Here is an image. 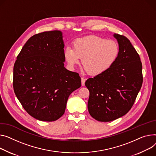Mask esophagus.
I'll list each match as a JSON object with an SVG mask.
<instances>
[{
    "instance_id": "34e87169",
    "label": "esophagus",
    "mask_w": 156,
    "mask_h": 156,
    "mask_svg": "<svg viewBox=\"0 0 156 156\" xmlns=\"http://www.w3.org/2000/svg\"><path fill=\"white\" fill-rule=\"evenodd\" d=\"M85 83V78L83 77H81V85L84 86Z\"/></svg>"
}]
</instances>
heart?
Returning <instances> with one entry per match:
<instances>
[{"instance_id":"1","label":"heart","mask_w":156,"mask_h":156,"mask_svg":"<svg viewBox=\"0 0 156 156\" xmlns=\"http://www.w3.org/2000/svg\"><path fill=\"white\" fill-rule=\"evenodd\" d=\"M120 53L116 41L97 36H88L75 39L73 47L64 51L65 58L70 68L78 65L82 58L84 69L92 75H99L108 70L115 63Z\"/></svg>"}]
</instances>
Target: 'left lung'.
<instances>
[{"mask_svg": "<svg viewBox=\"0 0 156 156\" xmlns=\"http://www.w3.org/2000/svg\"><path fill=\"white\" fill-rule=\"evenodd\" d=\"M120 53L114 65L103 74L88 78V109L100 122H110L123 116L131 109L141 88L143 76L140 56L130 41L115 34Z\"/></svg>", "mask_w": 156, "mask_h": 156, "instance_id": "1", "label": "left lung"}]
</instances>
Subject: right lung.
<instances>
[{"instance_id": "1", "label": "right lung", "mask_w": 156, "mask_h": 156, "mask_svg": "<svg viewBox=\"0 0 156 156\" xmlns=\"http://www.w3.org/2000/svg\"><path fill=\"white\" fill-rule=\"evenodd\" d=\"M64 43L59 30L30 37L14 66V93L24 110L41 121L63 115L71 93L81 87L79 74L64 67Z\"/></svg>"}]
</instances>
